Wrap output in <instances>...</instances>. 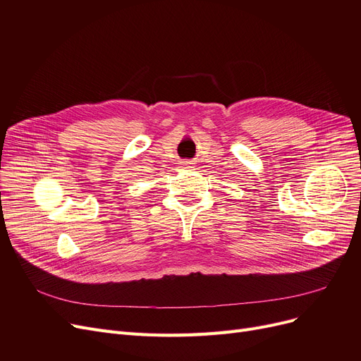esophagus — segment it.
<instances>
[{
    "mask_svg": "<svg viewBox=\"0 0 361 361\" xmlns=\"http://www.w3.org/2000/svg\"><path fill=\"white\" fill-rule=\"evenodd\" d=\"M181 165H183V168H187V166H190V162H187V161H184V162H181Z\"/></svg>",
    "mask_w": 361,
    "mask_h": 361,
    "instance_id": "obj_1",
    "label": "esophagus"
}]
</instances>
